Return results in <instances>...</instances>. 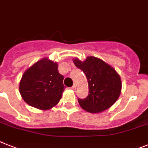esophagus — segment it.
<instances>
[{
    "instance_id": "34e87169",
    "label": "esophagus",
    "mask_w": 148,
    "mask_h": 148,
    "mask_svg": "<svg viewBox=\"0 0 148 148\" xmlns=\"http://www.w3.org/2000/svg\"><path fill=\"white\" fill-rule=\"evenodd\" d=\"M71 88L73 89V90H74V91H75V89H76V85H73V87Z\"/></svg>"
}]
</instances>
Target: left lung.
<instances>
[{"label": "left lung", "instance_id": "8db88e82", "mask_svg": "<svg viewBox=\"0 0 148 148\" xmlns=\"http://www.w3.org/2000/svg\"><path fill=\"white\" fill-rule=\"evenodd\" d=\"M75 66L85 73L88 83V95L78 99L84 110L98 113L109 109L118 100L122 90L119 75L113 66L95 57H87L84 61L73 60Z\"/></svg>", "mask_w": 148, "mask_h": 148}]
</instances>
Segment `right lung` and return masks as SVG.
Listing matches in <instances>:
<instances>
[{
	"label": "right lung",
	"mask_w": 148,
	"mask_h": 148,
	"mask_svg": "<svg viewBox=\"0 0 148 148\" xmlns=\"http://www.w3.org/2000/svg\"><path fill=\"white\" fill-rule=\"evenodd\" d=\"M57 62L44 57L27 69L19 82V92L25 103L47 110L59 103L65 86Z\"/></svg>",
	"instance_id": "right-lung-1"
}]
</instances>
